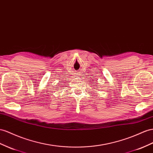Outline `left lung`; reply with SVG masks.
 <instances>
[{
	"label": "left lung",
	"instance_id": "obj_1",
	"mask_svg": "<svg viewBox=\"0 0 153 153\" xmlns=\"http://www.w3.org/2000/svg\"><path fill=\"white\" fill-rule=\"evenodd\" d=\"M94 83H95V84H96V82H94Z\"/></svg>",
	"mask_w": 153,
	"mask_h": 153
}]
</instances>
